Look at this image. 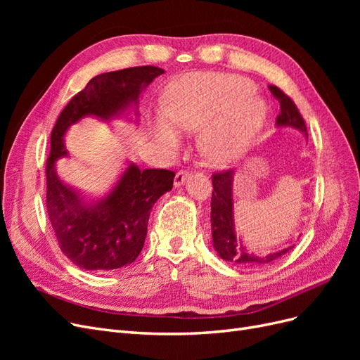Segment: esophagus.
<instances>
[{
	"label": "esophagus",
	"mask_w": 360,
	"mask_h": 360,
	"mask_svg": "<svg viewBox=\"0 0 360 360\" xmlns=\"http://www.w3.org/2000/svg\"><path fill=\"white\" fill-rule=\"evenodd\" d=\"M188 177H189V171H179L176 174V177H174V184H176V186L179 188V186H181L184 181H186Z\"/></svg>",
	"instance_id": "obj_1"
}]
</instances>
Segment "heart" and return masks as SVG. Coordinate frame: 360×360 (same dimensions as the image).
I'll use <instances>...</instances> for the list:
<instances>
[{
  "mask_svg": "<svg viewBox=\"0 0 360 360\" xmlns=\"http://www.w3.org/2000/svg\"><path fill=\"white\" fill-rule=\"evenodd\" d=\"M250 81L226 73H193L171 84L163 115L153 123L155 139L169 153L181 146L179 130L200 132V148L214 165L245 156L263 129L267 106Z\"/></svg>",
  "mask_w": 360,
  "mask_h": 360,
  "instance_id": "1",
  "label": "heart"
}]
</instances>
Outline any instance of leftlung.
Instances as JSON below:
<instances>
[{
    "instance_id": "8db88e82",
    "label": "left lung",
    "mask_w": 360,
    "mask_h": 360,
    "mask_svg": "<svg viewBox=\"0 0 360 360\" xmlns=\"http://www.w3.org/2000/svg\"><path fill=\"white\" fill-rule=\"evenodd\" d=\"M270 93L274 94L275 99H278L281 105V112L276 117V124L279 127H294L300 130L308 138V130L304 120L300 115L296 103H294L290 97L278 89L276 85H269ZM233 180H234V171L226 169L221 172H213L212 183H213V192H212V237H213V246L219 257L228 263H231L238 267H258L263 264H269L271 261L285 255L288 250L292 248H285L275 254H267L264 257L255 255L243 246L240 238L236 236V226H234V202H233Z\"/></svg>"
}]
</instances>
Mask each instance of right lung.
Wrapping results in <instances>:
<instances>
[{
  "instance_id": "add662e5",
  "label": "right lung",
  "mask_w": 360,
  "mask_h": 360,
  "mask_svg": "<svg viewBox=\"0 0 360 360\" xmlns=\"http://www.w3.org/2000/svg\"><path fill=\"white\" fill-rule=\"evenodd\" d=\"M163 69L129 68L97 75L58 115L46 160V210L61 252L85 270H114L134 263L143 250L151 207L172 189L176 174L129 163L115 186L99 200H86L64 184L56 163L68 156L63 138L85 115L111 120L136 105L139 94Z\"/></svg>"
}]
</instances>
